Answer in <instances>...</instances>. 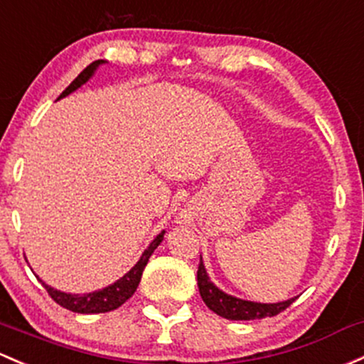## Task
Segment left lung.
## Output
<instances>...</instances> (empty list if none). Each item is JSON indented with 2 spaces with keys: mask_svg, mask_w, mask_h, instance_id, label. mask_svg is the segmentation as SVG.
<instances>
[{
  "mask_svg": "<svg viewBox=\"0 0 364 364\" xmlns=\"http://www.w3.org/2000/svg\"><path fill=\"white\" fill-rule=\"evenodd\" d=\"M197 284L204 304L218 316L230 321H252L277 316L279 312L286 311L296 300V298H289V300L277 301V304H258V301L242 300V298H235L232 294L223 293L209 279L204 263H202V256L197 270Z\"/></svg>",
  "mask_w": 364,
  "mask_h": 364,
  "instance_id": "8db88e82",
  "label": "left lung"
}]
</instances>
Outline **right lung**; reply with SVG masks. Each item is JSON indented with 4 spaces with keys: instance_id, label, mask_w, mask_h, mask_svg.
<instances>
[{
    "instance_id": "right-lung-1",
    "label": "right lung",
    "mask_w": 364,
    "mask_h": 364,
    "mask_svg": "<svg viewBox=\"0 0 364 364\" xmlns=\"http://www.w3.org/2000/svg\"><path fill=\"white\" fill-rule=\"evenodd\" d=\"M105 63L106 60L99 59V60H94V63L89 64L85 70H83L75 80H73V82L70 83V87H68V89L59 95V99L66 97V95H70L71 92L80 89L83 83L89 82V80L92 78V75L95 73V70H97V68ZM164 233L166 232L162 230L159 235L155 237V239L151 240L150 246H148L146 250H144L143 255H141L139 262H137L136 265H134L132 269L124 275V277H120L117 282L106 286V288L99 289V291H92V293H85V294L64 293V291H59V289H53L52 286L45 284V282L41 281L38 275L36 277H38V281L45 286V289H47L48 294L53 298V301H57L60 307L68 309V311L78 312V314H101V312L114 311V309H118L120 305H124L125 301L132 296L134 291L137 289L144 267H146L148 259H150L153 251H155L156 247H159V244L164 240Z\"/></svg>"
}]
</instances>
